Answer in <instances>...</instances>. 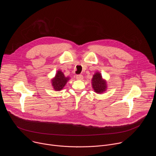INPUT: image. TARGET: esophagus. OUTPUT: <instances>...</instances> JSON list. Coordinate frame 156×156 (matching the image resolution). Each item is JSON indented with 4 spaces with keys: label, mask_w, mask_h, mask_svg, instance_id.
Masks as SVG:
<instances>
[{
    "label": "esophagus",
    "mask_w": 156,
    "mask_h": 156,
    "mask_svg": "<svg viewBox=\"0 0 156 156\" xmlns=\"http://www.w3.org/2000/svg\"><path fill=\"white\" fill-rule=\"evenodd\" d=\"M76 79H77V80H82L83 79V76L82 75H76Z\"/></svg>",
    "instance_id": "esophagus-1"
}]
</instances>
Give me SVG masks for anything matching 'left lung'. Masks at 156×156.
I'll use <instances>...</instances> for the list:
<instances>
[{
	"instance_id": "obj_1",
	"label": "left lung",
	"mask_w": 156,
	"mask_h": 156,
	"mask_svg": "<svg viewBox=\"0 0 156 156\" xmlns=\"http://www.w3.org/2000/svg\"><path fill=\"white\" fill-rule=\"evenodd\" d=\"M92 86L94 92L98 94H101L106 91L107 82L102 77L99 72H96L92 78Z\"/></svg>"
}]
</instances>
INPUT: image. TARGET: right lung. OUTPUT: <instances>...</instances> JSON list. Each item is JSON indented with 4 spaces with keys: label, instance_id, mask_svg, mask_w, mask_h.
Listing matches in <instances>:
<instances>
[{
    "label": "right lung",
    "instance_id": "add662e5",
    "mask_svg": "<svg viewBox=\"0 0 156 156\" xmlns=\"http://www.w3.org/2000/svg\"><path fill=\"white\" fill-rule=\"evenodd\" d=\"M69 80V77H65L63 73L60 70H58L55 77L51 80L54 90L55 91L62 90Z\"/></svg>",
    "mask_w": 156,
    "mask_h": 156
}]
</instances>
